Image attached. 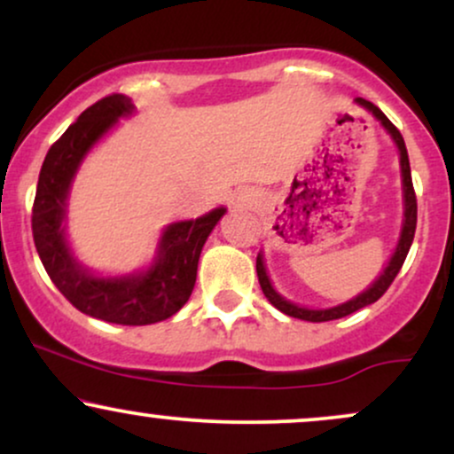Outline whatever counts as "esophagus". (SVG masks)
Wrapping results in <instances>:
<instances>
[{
	"label": "esophagus",
	"instance_id": "34e87169",
	"mask_svg": "<svg viewBox=\"0 0 454 454\" xmlns=\"http://www.w3.org/2000/svg\"><path fill=\"white\" fill-rule=\"evenodd\" d=\"M239 200H241L243 205H249V200H252V198H249L247 194H241V196H239Z\"/></svg>",
	"mask_w": 454,
	"mask_h": 454
}]
</instances>
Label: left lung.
<instances>
[{"mask_svg":"<svg viewBox=\"0 0 454 454\" xmlns=\"http://www.w3.org/2000/svg\"><path fill=\"white\" fill-rule=\"evenodd\" d=\"M354 102H356L358 106H363L364 111L372 113L373 117H376L378 121L382 123L384 129H387V132L390 134V138L395 140V145H397V149H399L401 184H403V223H401V237H399L397 249H395L393 258H390V262L387 264V269H384V273L380 275V278L373 281V284L369 286V288L364 290V293H361L358 296H354V299L346 301V303H341V305H337V307H328V309H309V307H301V305L290 303V301H286L284 296H281L278 290L273 288V284H270V279H269V275H267V267H264L262 254H258V258H256V273H258L260 288H262L264 296H267V299L270 301V305L278 307L281 314L299 317V320H307V322L337 320V317L350 316V314H354V311L363 309V307L376 303L380 296L387 293L388 286L393 284L395 278H397V273H399L401 267H403V262H405V256H408V252H410V245H411V241H414V232H416V194H414V185H411L410 160H408V149H405L403 137H401L399 129L388 121L387 114L380 111L376 104H372L369 100H363V98H356V100H354Z\"/></svg>","mask_w":454,"mask_h":454,"instance_id":"1","label":"left lung"}]
</instances>
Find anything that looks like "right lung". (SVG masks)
<instances>
[{
    "label": "right lung",
    "mask_w": 454,
    "mask_h": 454,
    "mask_svg": "<svg viewBox=\"0 0 454 454\" xmlns=\"http://www.w3.org/2000/svg\"><path fill=\"white\" fill-rule=\"evenodd\" d=\"M132 113V100L121 93H113L82 111L53 143L40 168L31 232L51 281L78 311L113 325L145 326L175 316L187 303L196 284L202 245L226 209L220 207L198 220L166 226L158 256L140 273L98 278L76 262L64 226L72 179L93 145L119 121V117Z\"/></svg>",
    "instance_id": "right-lung-1"
}]
</instances>
